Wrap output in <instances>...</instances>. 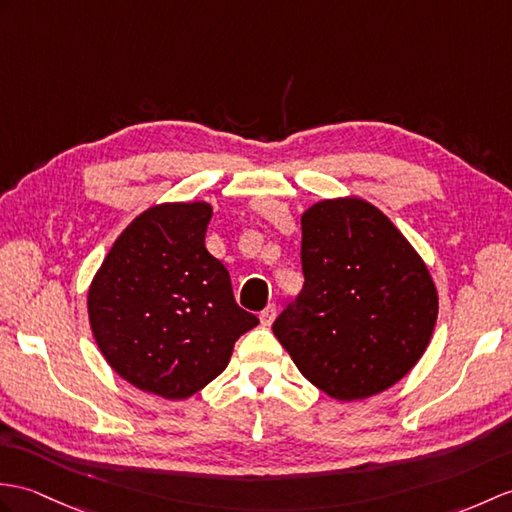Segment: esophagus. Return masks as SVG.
<instances>
[{
    "instance_id": "34e87169",
    "label": "esophagus",
    "mask_w": 512,
    "mask_h": 512,
    "mask_svg": "<svg viewBox=\"0 0 512 512\" xmlns=\"http://www.w3.org/2000/svg\"><path fill=\"white\" fill-rule=\"evenodd\" d=\"M277 318V305L275 303H270L264 312L259 314V320H261V325H266V327H270L272 325V320Z\"/></svg>"
}]
</instances>
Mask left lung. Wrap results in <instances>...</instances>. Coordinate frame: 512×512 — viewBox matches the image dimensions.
Returning <instances> with one entry per match:
<instances>
[{
	"mask_svg": "<svg viewBox=\"0 0 512 512\" xmlns=\"http://www.w3.org/2000/svg\"><path fill=\"white\" fill-rule=\"evenodd\" d=\"M303 290L272 325L305 379L338 401L384 392L421 360L438 316L425 261L362 198L301 216Z\"/></svg>",
	"mask_w": 512,
	"mask_h": 512,
	"instance_id": "left-lung-1",
	"label": "left lung"
}]
</instances>
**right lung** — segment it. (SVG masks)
Masks as SVG:
<instances>
[{
	"instance_id": "add662e5",
	"label": "right lung",
	"mask_w": 512,
	"mask_h": 512,
	"mask_svg": "<svg viewBox=\"0 0 512 512\" xmlns=\"http://www.w3.org/2000/svg\"><path fill=\"white\" fill-rule=\"evenodd\" d=\"M209 202H163L128 224L91 281L93 338L135 388L181 401L227 368L259 325L235 303L229 270L205 246Z\"/></svg>"
}]
</instances>
